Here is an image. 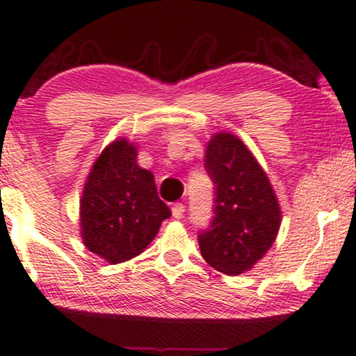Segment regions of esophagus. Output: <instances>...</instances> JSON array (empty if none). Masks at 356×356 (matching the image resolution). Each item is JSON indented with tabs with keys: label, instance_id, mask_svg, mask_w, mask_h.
<instances>
[{
	"label": "esophagus",
	"instance_id": "1",
	"mask_svg": "<svg viewBox=\"0 0 356 356\" xmlns=\"http://www.w3.org/2000/svg\"><path fill=\"white\" fill-rule=\"evenodd\" d=\"M171 213H173L175 219H181L183 213H185V204H183V203L173 204V208H171Z\"/></svg>",
	"mask_w": 356,
	"mask_h": 356
}]
</instances>
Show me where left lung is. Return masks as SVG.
I'll return each mask as SVG.
<instances>
[{"instance_id": "left-lung-1", "label": "left lung", "mask_w": 356, "mask_h": 356, "mask_svg": "<svg viewBox=\"0 0 356 356\" xmlns=\"http://www.w3.org/2000/svg\"><path fill=\"white\" fill-rule=\"evenodd\" d=\"M204 168L216 185L214 218L200 234L201 256L226 275L251 270L279 234L282 211L267 173L236 135L218 131Z\"/></svg>"}]
</instances>
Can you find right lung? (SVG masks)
Returning a JSON list of instances; mask_svg holds the SVG:
<instances>
[{"label":"right lung","mask_w":356,"mask_h":356,"mask_svg":"<svg viewBox=\"0 0 356 356\" xmlns=\"http://www.w3.org/2000/svg\"><path fill=\"white\" fill-rule=\"evenodd\" d=\"M137 145L115 138L99 153L82 190V243L108 264L142 254L171 216L158 198L153 173L137 163Z\"/></svg>","instance_id":"1"}]
</instances>
